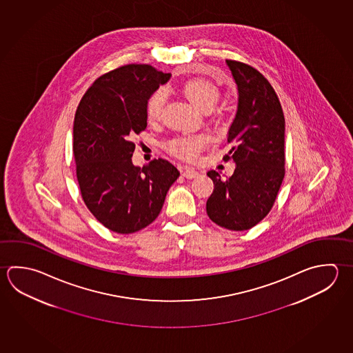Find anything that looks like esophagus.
<instances>
[{"label":"esophagus","instance_id":"34e87169","mask_svg":"<svg viewBox=\"0 0 353 353\" xmlns=\"http://www.w3.org/2000/svg\"><path fill=\"white\" fill-rule=\"evenodd\" d=\"M183 176L186 178V179H195V178L199 176V173L195 169H192V168L185 167L184 170H183Z\"/></svg>","mask_w":353,"mask_h":353}]
</instances>
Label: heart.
Returning <instances> with one entry per match:
<instances>
[{
  "mask_svg": "<svg viewBox=\"0 0 353 353\" xmlns=\"http://www.w3.org/2000/svg\"><path fill=\"white\" fill-rule=\"evenodd\" d=\"M181 90L184 96L201 110L214 108V105L218 103L220 98L218 87L201 78H192L186 81L185 83L183 84ZM165 101L167 90L164 88H158L149 97L147 102V114L149 119L155 121L161 117ZM209 141L210 138L206 134L181 135L168 143V150L183 159L194 161L199 157L201 150L208 145Z\"/></svg>",
  "mask_w": 353,
  "mask_h": 353,
  "instance_id": "obj_1",
  "label": "heart"
}]
</instances>
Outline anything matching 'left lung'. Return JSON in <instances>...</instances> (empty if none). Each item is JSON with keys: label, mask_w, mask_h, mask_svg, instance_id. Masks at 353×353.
Wrapping results in <instances>:
<instances>
[{"label": "left lung", "mask_w": 353, "mask_h": 353, "mask_svg": "<svg viewBox=\"0 0 353 353\" xmlns=\"http://www.w3.org/2000/svg\"><path fill=\"white\" fill-rule=\"evenodd\" d=\"M239 93L236 116L228 133L235 161L234 174L221 179L208 172L214 192L206 212L215 224L229 230H249L275 203L285 176V117L275 90L249 64L226 59Z\"/></svg>", "instance_id": "8db88e82"}]
</instances>
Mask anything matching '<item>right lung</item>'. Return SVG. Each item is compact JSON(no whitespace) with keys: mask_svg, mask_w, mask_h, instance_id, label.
<instances>
[{"mask_svg":"<svg viewBox=\"0 0 353 353\" xmlns=\"http://www.w3.org/2000/svg\"><path fill=\"white\" fill-rule=\"evenodd\" d=\"M170 73L125 64L97 78L73 124V154L84 204L109 230L132 234L159 215L179 170L165 159L135 167L132 138L147 128L149 97Z\"/></svg>","mask_w":353,"mask_h":353,"instance_id":"add662e5","label":"right lung"}]
</instances>
